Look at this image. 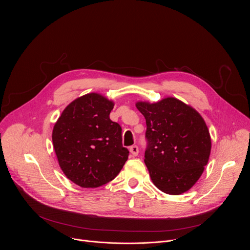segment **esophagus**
<instances>
[{
    "mask_svg": "<svg viewBox=\"0 0 250 250\" xmlns=\"http://www.w3.org/2000/svg\"><path fill=\"white\" fill-rule=\"evenodd\" d=\"M129 151H130V153H131L133 156H136V155L138 154V152H139V149H138L137 146H132L129 147Z\"/></svg>",
    "mask_w": 250,
    "mask_h": 250,
    "instance_id": "34e87169",
    "label": "esophagus"
}]
</instances>
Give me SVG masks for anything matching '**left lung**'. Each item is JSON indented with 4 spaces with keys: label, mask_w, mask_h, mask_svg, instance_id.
Returning a JSON list of instances; mask_svg holds the SVG:
<instances>
[{
    "label": "left lung",
    "mask_w": 250,
    "mask_h": 250,
    "mask_svg": "<svg viewBox=\"0 0 250 250\" xmlns=\"http://www.w3.org/2000/svg\"><path fill=\"white\" fill-rule=\"evenodd\" d=\"M146 121L145 162L153 184L162 192L180 195L201 177L210 153V136L201 115L175 98L137 102Z\"/></svg>",
    "instance_id": "1"
}]
</instances>
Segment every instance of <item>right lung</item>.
Listing matches in <instances>:
<instances>
[{"mask_svg":"<svg viewBox=\"0 0 250 250\" xmlns=\"http://www.w3.org/2000/svg\"><path fill=\"white\" fill-rule=\"evenodd\" d=\"M113 109L112 101L90 93L70 103L54 125L52 142L59 166L80 187L109 183L127 160L122 127L110 119Z\"/></svg>","mask_w":250,"mask_h":250,"instance_id":"1","label":"right lung"}]
</instances>
